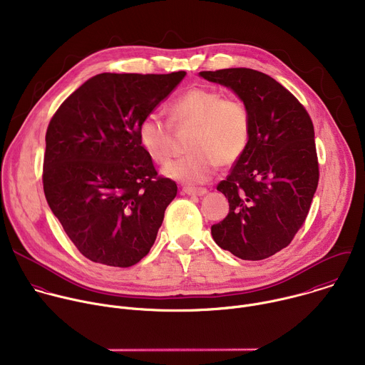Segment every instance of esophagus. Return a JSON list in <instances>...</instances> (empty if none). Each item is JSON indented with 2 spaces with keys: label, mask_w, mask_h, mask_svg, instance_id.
Instances as JSON below:
<instances>
[{
  "label": "esophagus",
  "mask_w": 365,
  "mask_h": 365,
  "mask_svg": "<svg viewBox=\"0 0 365 365\" xmlns=\"http://www.w3.org/2000/svg\"><path fill=\"white\" fill-rule=\"evenodd\" d=\"M182 192L186 195H190V196H200V195L206 193V189L205 187H183Z\"/></svg>",
  "instance_id": "34e87169"
}]
</instances>
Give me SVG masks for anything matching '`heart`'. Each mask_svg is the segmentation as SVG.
<instances>
[{
	"label": "heart",
	"mask_w": 365,
	"mask_h": 365,
	"mask_svg": "<svg viewBox=\"0 0 365 365\" xmlns=\"http://www.w3.org/2000/svg\"><path fill=\"white\" fill-rule=\"evenodd\" d=\"M178 125H193L186 158L163 169V173L183 183H203L210 179L218 163L231 166L245 153L252 130L251 113L247 103L235 96H224L218 89L195 86L178 98L169 107ZM138 140L145 153L165 165L173 153V131L159 114H145L138 123Z\"/></svg>",
	"instance_id": "heart-1"
}]
</instances>
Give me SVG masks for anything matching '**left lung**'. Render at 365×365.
<instances>
[{
	"instance_id": "obj_1",
	"label": "left lung",
	"mask_w": 365,
	"mask_h": 365,
	"mask_svg": "<svg viewBox=\"0 0 365 365\" xmlns=\"http://www.w3.org/2000/svg\"><path fill=\"white\" fill-rule=\"evenodd\" d=\"M199 75L231 88L252 121L245 153L217 186L230 212L211 227L214 241L242 259L267 258L292 242L317 192L314 124L297 98L263 72L231 68Z\"/></svg>"
}]
</instances>
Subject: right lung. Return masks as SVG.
Segmentation results:
<instances>
[{
	"label": "right lung",
	"mask_w": 365,
	"mask_h": 365,
	"mask_svg": "<svg viewBox=\"0 0 365 365\" xmlns=\"http://www.w3.org/2000/svg\"><path fill=\"white\" fill-rule=\"evenodd\" d=\"M185 75L99 73L48 123L44 195L66 235L93 263L134 266L158 237L178 186L159 176L137 128Z\"/></svg>",
	"instance_id": "1"
}]
</instances>
